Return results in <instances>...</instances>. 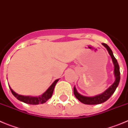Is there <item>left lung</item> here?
Instances as JSON below:
<instances>
[{"label": "left lung", "mask_w": 128, "mask_h": 128, "mask_svg": "<svg viewBox=\"0 0 128 128\" xmlns=\"http://www.w3.org/2000/svg\"><path fill=\"white\" fill-rule=\"evenodd\" d=\"M102 44L108 50V53L110 54V57L112 60L113 64L114 66V76H115V81L114 83L109 87L107 90H106L104 92L99 95H97L94 97H87V96H84L83 95L80 94L76 90L75 87L74 88V93L76 98L79 101L82 102L83 104H88V105H96V104H102V103L104 102L109 99L110 97V96L114 94L115 92L116 89L118 87L119 83L120 81V66L118 63V61L114 57V54H113L112 52L111 49L109 48V46L108 44L105 43H102Z\"/></svg>", "instance_id": "8db88e82"}]
</instances>
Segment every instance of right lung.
Returning <instances> with one entry per match:
<instances>
[{"instance_id": "1", "label": "right lung", "mask_w": 128, "mask_h": 128, "mask_svg": "<svg viewBox=\"0 0 128 128\" xmlns=\"http://www.w3.org/2000/svg\"><path fill=\"white\" fill-rule=\"evenodd\" d=\"M59 79L54 80V82L51 85L50 87L46 90V91L44 92L41 96H38V97H32V96H22V95L18 94V93L14 92L11 87L9 86L10 90H11L12 94L13 96L15 97H16L19 100L23 102L26 103L28 104H31V105H38V104H44V102L48 100V99L52 97V94L53 93V90H54V88L55 87L56 84L58 82Z\"/></svg>"}]
</instances>
